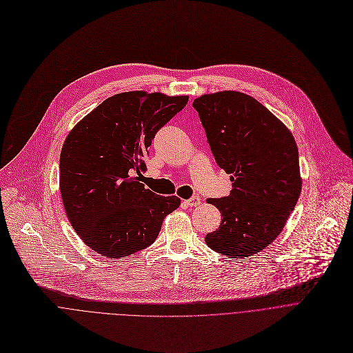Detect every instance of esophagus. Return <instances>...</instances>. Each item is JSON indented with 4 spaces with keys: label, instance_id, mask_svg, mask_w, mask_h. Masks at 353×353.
Segmentation results:
<instances>
[{
    "label": "esophagus",
    "instance_id": "1",
    "mask_svg": "<svg viewBox=\"0 0 353 353\" xmlns=\"http://www.w3.org/2000/svg\"><path fill=\"white\" fill-rule=\"evenodd\" d=\"M185 204L187 207H196L201 204V198L199 196H192L190 199H185Z\"/></svg>",
    "mask_w": 353,
    "mask_h": 353
}]
</instances>
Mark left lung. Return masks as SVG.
I'll use <instances>...</instances> for the list:
<instances>
[{
  "label": "left lung",
  "instance_id": "obj_1",
  "mask_svg": "<svg viewBox=\"0 0 353 353\" xmlns=\"http://www.w3.org/2000/svg\"><path fill=\"white\" fill-rule=\"evenodd\" d=\"M232 191L210 198L222 215L205 243L229 259H248L282 232L301 191L299 152L289 128L259 100L222 90L192 102Z\"/></svg>",
  "mask_w": 353,
  "mask_h": 353
}]
</instances>
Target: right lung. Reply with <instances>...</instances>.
<instances>
[{
	"instance_id": "obj_1",
	"label": "right lung",
	"mask_w": 353,
	"mask_h": 353,
	"mask_svg": "<svg viewBox=\"0 0 353 353\" xmlns=\"http://www.w3.org/2000/svg\"><path fill=\"white\" fill-rule=\"evenodd\" d=\"M188 96L123 92L106 99L67 135L60 155V192L67 218L97 254L128 257L152 244L163 219L180 205L141 183L155 134Z\"/></svg>"
}]
</instances>
